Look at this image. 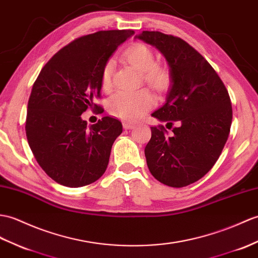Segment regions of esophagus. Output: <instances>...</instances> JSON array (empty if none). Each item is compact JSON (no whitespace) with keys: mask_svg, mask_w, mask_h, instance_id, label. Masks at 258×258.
<instances>
[{"mask_svg":"<svg viewBox=\"0 0 258 258\" xmlns=\"http://www.w3.org/2000/svg\"><path fill=\"white\" fill-rule=\"evenodd\" d=\"M123 127H124L125 130H132V128L135 127V125L130 123V122H123Z\"/></svg>","mask_w":258,"mask_h":258,"instance_id":"34e87169","label":"esophagus"}]
</instances>
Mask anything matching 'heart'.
Listing matches in <instances>:
<instances>
[{"mask_svg": "<svg viewBox=\"0 0 258 258\" xmlns=\"http://www.w3.org/2000/svg\"><path fill=\"white\" fill-rule=\"evenodd\" d=\"M124 58L140 73H143L144 80L158 91H163L170 83V75L166 67L155 63V55L148 46L135 44L125 51ZM113 63L107 61L102 70V86L110 88L112 79ZM154 105V98L147 90L135 92H117L107 101V110L113 116L136 121Z\"/></svg>", "mask_w": 258, "mask_h": 258, "instance_id": "1", "label": "heart"}]
</instances>
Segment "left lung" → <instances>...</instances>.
Returning <instances> with one entry per match:
<instances>
[{
	"instance_id": "1",
	"label": "left lung",
	"mask_w": 258,
	"mask_h": 258,
	"mask_svg": "<svg viewBox=\"0 0 258 258\" xmlns=\"http://www.w3.org/2000/svg\"><path fill=\"white\" fill-rule=\"evenodd\" d=\"M135 39L154 46L169 66L166 102L152 116L180 124L170 137L163 125L151 127L148 169L159 182L182 188L205 176L222 153L232 123L229 92L211 64L181 38L145 31Z\"/></svg>"
}]
</instances>
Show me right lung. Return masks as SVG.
Segmentation results:
<instances>
[{
	"label": "right lung",
	"mask_w": 258,
	"mask_h": 258,
	"mask_svg": "<svg viewBox=\"0 0 258 258\" xmlns=\"http://www.w3.org/2000/svg\"><path fill=\"white\" fill-rule=\"evenodd\" d=\"M131 29L82 36L51 57L36 79L27 105L26 136L39 166L52 180L78 188L97 181L106 170L111 148L123 126L104 116L88 125V107L102 112V70Z\"/></svg>",
	"instance_id": "add662e5"
}]
</instances>
